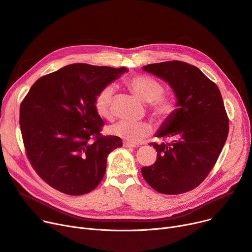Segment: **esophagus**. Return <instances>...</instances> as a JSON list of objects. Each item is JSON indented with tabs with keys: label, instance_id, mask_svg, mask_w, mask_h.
Returning <instances> with one entry per match:
<instances>
[{
	"label": "esophagus",
	"instance_id": "34e87169",
	"mask_svg": "<svg viewBox=\"0 0 252 252\" xmlns=\"http://www.w3.org/2000/svg\"><path fill=\"white\" fill-rule=\"evenodd\" d=\"M123 146H124L125 148H136L138 145H135V144H130V143L124 142V143H123Z\"/></svg>",
	"mask_w": 252,
	"mask_h": 252
}]
</instances>
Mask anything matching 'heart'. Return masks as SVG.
<instances>
[{
	"instance_id": "heart-1",
	"label": "heart",
	"mask_w": 252,
	"mask_h": 252,
	"mask_svg": "<svg viewBox=\"0 0 252 252\" xmlns=\"http://www.w3.org/2000/svg\"><path fill=\"white\" fill-rule=\"evenodd\" d=\"M125 86L138 99L148 102L149 108L156 117L166 120L176 112V102L173 98L163 95L164 88L152 76L138 74L124 80ZM113 87H104L94 99V107L99 117L109 120L113 118ZM112 134L125 139L126 142L136 144L149 136L152 126L147 122H133L122 120L109 128Z\"/></svg>"
}]
</instances>
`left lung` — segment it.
<instances>
[{
	"mask_svg": "<svg viewBox=\"0 0 252 252\" xmlns=\"http://www.w3.org/2000/svg\"><path fill=\"white\" fill-rule=\"evenodd\" d=\"M174 90L177 108L157 131L172 140L152 143L157 160L142 167L146 182L163 194H181L197 187L211 172L228 134V118L216 84L185 62L144 66Z\"/></svg>",
	"mask_w": 252,
	"mask_h": 252,
	"instance_id": "8db88e82",
	"label": "left lung"
}]
</instances>
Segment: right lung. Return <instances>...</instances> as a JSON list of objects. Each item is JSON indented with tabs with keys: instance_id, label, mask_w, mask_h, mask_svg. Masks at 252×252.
<instances>
[{
	"instance_id": "obj_1",
	"label": "right lung",
	"mask_w": 252,
	"mask_h": 252,
	"mask_svg": "<svg viewBox=\"0 0 252 252\" xmlns=\"http://www.w3.org/2000/svg\"><path fill=\"white\" fill-rule=\"evenodd\" d=\"M127 71L71 64L40 77L30 89L19 109L23 140L29 161L49 186L82 195L101 182L107 155L122 147V140L100 133L104 123L94 99Z\"/></svg>"
}]
</instances>
